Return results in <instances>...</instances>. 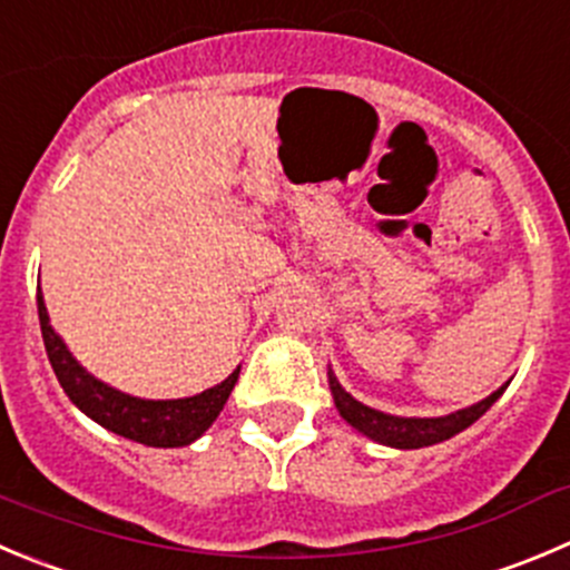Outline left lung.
<instances>
[{
    "label": "left lung",
    "mask_w": 570,
    "mask_h": 570,
    "mask_svg": "<svg viewBox=\"0 0 570 570\" xmlns=\"http://www.w3.org/2000/svg\"><path fill=\"white\" fill-rule=\"evenodd\" d=\"M509 383H503L498 392H492L490 397L481 400V403L470 405V409L453 411L448 416H392L383 414V411L370 409V405L357 403L350 392L341 389V383L335 381V375L330 372V392H333L335 409L338 414L350 422L355 431H361L363 436L375 439V442L389 444V448H400V451H416V448H428V444L444 442V439L456 436L459 431L473 425L481 414H487L492 403L507 392Z\"/></svg>",
    "instance_id": "left-lung-1"
}]
</instances>
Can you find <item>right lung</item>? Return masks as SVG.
Segmentation results:
<instances>
[{"label":"right lung","mask_w":570,"mask_h":570,"mask_svg":"<svg viewBox=\"0 0 570 570\" xmlns=\"http://www.w3.org/2000/svg\"><path fill=\"white\" fill-rule=\"evenodd\" d=\"M38 322H41V335H45L47 357L52 363L58 383L67 392V397L83 411L86 416L97 422V425L108 428V431L119 433V436L134 439L148 448H184V444L195 442L200 433L207 431L218 414L224 411L226 400H229L232 389H235L240 370L232 372L224 383L207 389V392L195 394V397L181 400H142L131 397L126 392H117L108 383L97 381L89 372L80 366L67 350L56 330L50 327V316H47L45 296L38 288Z\"/></svg>","instance_id":"add662e5"}]
</instances>
